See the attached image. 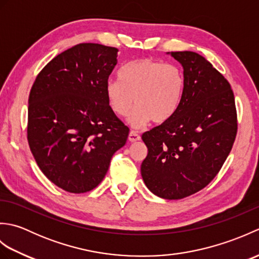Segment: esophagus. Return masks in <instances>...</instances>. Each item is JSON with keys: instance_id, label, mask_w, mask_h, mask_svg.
Wrapping results in <instances>:
<instances>
[{"instance_id": "obj_1", "label": "esophagus", "mask_w": 259, "mask_h": 259, "mask_svg": "<svg viewBox=\"0 0 259 259\" xmlns=\"http://www.w3.org/2000/svg\"><path fill=\"white\" fill-rule=\"evenodd\" d=\"M128 139L130 142H136V141L140 140V136L138 135V133H136V131H130Z\"/></svg>"}]
</instances>
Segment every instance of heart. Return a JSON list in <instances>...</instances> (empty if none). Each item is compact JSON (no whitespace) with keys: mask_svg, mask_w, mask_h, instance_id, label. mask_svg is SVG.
I'll return each instance as SVG.
<instances>
[{"mask_svg":"<svg viewBox=\"0 0 259 259\" xmlns=\"http://www.w3.org/2000/svg\"><path fill=\"white\" fill-rule=\"evenodd\" d=\"M120 80L106 83L109 107L119 117L128 115L129 124L140 129L152 120L166 122L177 112L185 93V76L178 65L152 59H138L124 64Z\"/></svg>","mask_w":259,"mask_h":259,"instance_id":"b5f03b06","label":"heart"}]
</instances>
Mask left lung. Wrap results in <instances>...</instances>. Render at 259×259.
<instances>
[{"label": "left lung", "mask_w": 259, "mask_h": 259, "mask_svg": "<svg viewBox=\"0 0 259 259\" xmlns=\"http://www.w3.org/2000/svg\"><path fill=\"white\" fill-rule=\"evenodd\" d=\"M181 64L183 101L171 118L142 135L147 188L163 199H183L216 177L237 134L234 92L212 64L191 51L168 52Z\"/></svg>", "instance_id": "8db88e82"}]
</instances>
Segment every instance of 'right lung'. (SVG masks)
Masks as SVG:
<instances>
[{
  "mask_svg": "<svg viewBox=\"0 0 259 259\" xmlns=\"http://www.w3.org/2000/svg\"><path fill=\"white\" fill-rule=\"evenodd\" d=\"M118 49L81 43L52 59L29 96L27 141L38 168L60 188L82 194L106 176L129 128L115 117L106 83Z\"/></svg>",
  "mask_w": 259,
  "mask_h": 259,
  "instance_id": "add662e5",
  "label": "right lung"
}]
</instances>
